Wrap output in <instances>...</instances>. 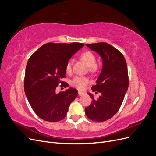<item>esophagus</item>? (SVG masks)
I'll list each match as a JSON object with an SVG mask.
<instances>
[{
    "instance_id": "esophagus-1",
    "label": "esophagus",
    "mask_w": 156,
    "mask_h": 156,
    "mask_svg": "<svg viewBox=\"0 0 156 156\" xmlns=\"http://www.w3.org/2000/svg\"><path fill=\"white\" fill-rule=\"evenodd\" d=\"M85 94L84 92H82V91H78V95L79 96H83L84 95V94Z\"/></svg>"
}]
</instances>
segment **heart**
Instances as JSON below:
<instances>
[{
	"instance_id": "heart-1",
	"label": "heart",
	"mask_w": 156,
	"mask_h": 156,
	"mask_svg": "<svg viewBox=\"0 0 156 156\" xmlns=\"http://www.w3.org/2000/svg\"><path fill=\"white\" fill-rule=\"evenodd\" d=\"M80 58L83 60L87 66L89 68V70L90 72H96L97 70L96 64V59L94 55L91 53L90 51H86L83 53ZM72 70V61L69 60L66 65V71L67 73H69ZM89 83V80L86 77H80L77 76L71 82V84L73 87L76 88L79 90H84L87 87V84Z\"/></svg>"
}]
</instances>
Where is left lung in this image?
Instances as JSON below:
<instances>
[{
	"label": "left lung",
	"mask_w": 156,
	"mask_h": 156,
	"mask_svg": "<svg viewBox=\"0 0 156 156\" xmlns=\"http://www.w3.org/2000/svg\"><path fill=\"white\" fill-rule=\"evenodd\" d=\"M102 59V69L92 87V91L101 92L97 100H93L85 108L87 116L92 120L103 122L110 119L119 110L129 86L128 72L124 56L114 47L107 43L87 44Z\"/></svg>",
	"instance_id": "1"
}]
</instances>
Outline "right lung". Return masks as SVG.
Returning <instances> with one entry per match:
<instances>
[{
  "instance_id": "obj_1",
  "label": "right lung",
  "mask_w": 156,
  "mask_h": 156,
  "mask_svg": "<svg viewBox=\"0 0 156 156\" xmlns=\"http://www.w3.org/2000/svg\"><path fill=\"white\" fill-rule=\"evenodd\" d=\"M83 44L48 43L33 53L25 69L24 90L33 111L40 119L48 122L64 119L70 103L77 96L73 88L56 93L60 83L66 76V65L71 57L82 48Z\"/></svg>"
}]
</instances>
